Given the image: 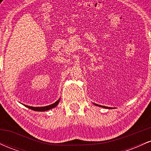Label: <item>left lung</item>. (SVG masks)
Segmentation results:
<instances>
[{
	"mask_svg": "<svg viewBox=\"0 0 151 151\" xmlns=\"http://www.w3.org/2000/svg\"><path fill=\"white\" fill-rule=\"evenodd\" d=\"M96 106H100V107H103V108H106V109H111V107H106V106H101V105H98V104H94Z\"/></svg>",
	"mask_w": 151,
	"mask_h": 151,
	"instance_id": "8db88e82",
	"label": "left lung"
}]
</instances>
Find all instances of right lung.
I'll return each instance as SVG.
<instances>
[{"mask_svg": "<svg viewBox=\"0 0 151 151\" xmlns=\"http://www.w3.org/2000/svg\"><path fill=\"white\" fill-rule=\"evenodd\" d=\"M60 99H58V101H57L56 102H55V103L49 105V106H46L34 107V106H26V105H25V106L26 107H27V108L32 109V110L36 111H45L50 110V109H53V108H55V107H56L59 104V102H60Z\"/></svg>", "mask_w": 151, "mask_h": 151, "instance_id": "obj_1", "label": "right lung"}]
</instances>
